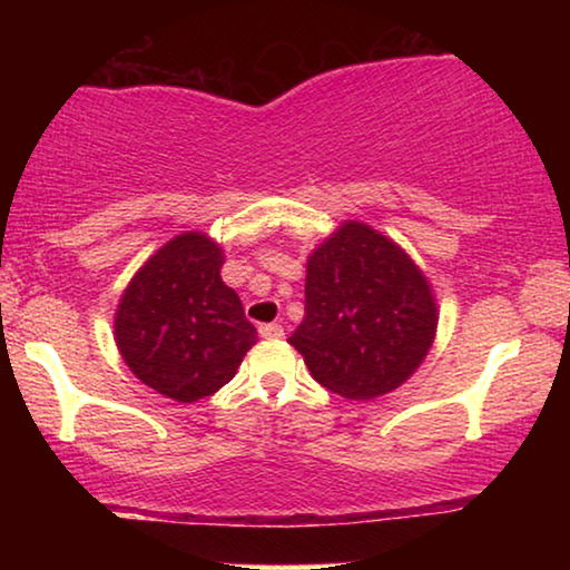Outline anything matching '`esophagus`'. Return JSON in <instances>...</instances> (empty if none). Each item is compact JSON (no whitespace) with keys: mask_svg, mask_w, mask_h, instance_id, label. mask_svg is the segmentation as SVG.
<instances>
[{"mask_svg":"<svg viewBox=\"0 0 570 570\" xmlns=\"http://www.w3.org/2000/svg\"><path fill=\"white\" fill-rule=\"evenodd\" d=\"M259 334L264 340H279L285 334V330L279 324H262L259 326Z\"/></svg>","mask_w":570,"mask_h":570,"instance_id":"obj_1","label":"esophagus"}]
</instances>
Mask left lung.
<instances>
[{"label": "left lung", "instance_id": "obj_1", "mask_svg": "<svg viewBox=\"0 0 570 570\" xmlns=\"http://www.w3.org/2000/svg\"><path fill=\"white\" fill-rule=\"evenodd\" d=\"M439 308L423 269L371 225L345 220L306 264V316L287 340L345 400L402 386L433 345Z\"/></svg>", "mask_w": 570, "mask_h": 570}]
</instances>
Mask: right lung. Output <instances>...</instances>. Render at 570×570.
Masks as SVG:
<instances>
[{
  "label": "right lung",
  "mask_w": 570,
  "mask_h": 570,
  "mask_svg": "<svg viewBox=\"0 0 570 570\" xmlns=\"http://www.w3.org/2000/svg\"><path fill=\"white\" fill-rule=\"evenodd\" d=\"M223 246L205 233H181L139 267L116 308L124 363L168 400L215 394L256 342L240 298L223 283Z\"/></svg>",
  "instance_id": "obj_1"
}]
</instances>
